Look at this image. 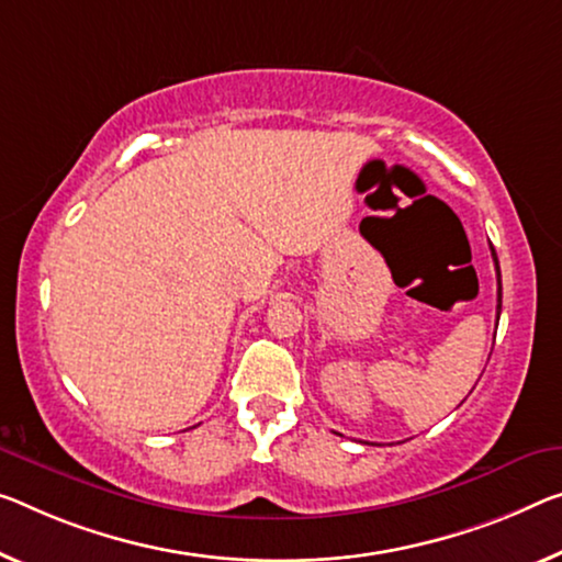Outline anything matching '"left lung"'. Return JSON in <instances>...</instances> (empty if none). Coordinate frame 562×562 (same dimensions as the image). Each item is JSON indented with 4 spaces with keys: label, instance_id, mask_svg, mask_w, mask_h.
Returning a JSON list of instances; mask_svg holds the SVG:
<instances>
[{
    "label": "left lung",
    "instance_id": "8db88e82",
    "mask_svg": "<svg viewBox=\"0 0 562 562\" xmlns=\"http://www.w3.org/2000/svg\"><path fill=\"white\" fill-rule=\"evenodd\" d=\"M492 261H495V271H497V322H499V308H503V281H499V263H497L495 248H492Z\"/></svg>",
    "mask_w": 562,
    "mask_h": 562
}]
</instances>
